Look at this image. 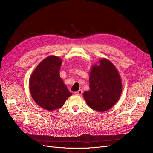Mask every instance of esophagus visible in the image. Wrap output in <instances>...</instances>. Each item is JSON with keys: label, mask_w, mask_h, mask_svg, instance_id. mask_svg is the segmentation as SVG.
I'll return each mask as SVG.
<instances>
[{"label": "esophagus", "mask_w": 153, "mask_h": 153, "mask_svg": "<svg viewBox=\"0 0 153 153\" xmlns=\"http://www.w3.org/2000/svg\"><path fill=\"white\" fill-rule=\"evenodd\" d=\"M74 94H76V95L81 96V95H82V94H83V91H82V89H80V90H78V91H76V92H74Z\"/></svg>", "instance_id": "esophagus-1"}]
</instances>
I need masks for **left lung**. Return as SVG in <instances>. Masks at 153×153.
<instances>
[{
  "label": "left lung",
  "instance_id": "left-lung-1",
  "mask_svg": "<svg viewBox=\"0 0 153 153\" xmlns=\"http://www.w3.org/2000/svg\"><path fill=\"white\" fill-rule=\"evenodd\" d=\"M123 91L122 80L117 68L108 59L102 58L90 69L89 90L84 98L88 106L97 112H105L120 98Z\"/></svg>",
  "mask_w": 153,
  "mask_h": 153
}]
</instances>
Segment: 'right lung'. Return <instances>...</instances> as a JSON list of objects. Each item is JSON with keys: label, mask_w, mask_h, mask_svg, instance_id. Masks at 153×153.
<instances>
[{"label": "right lung", "mask_w": 153, "mask_h": 153, "mask_svg": "<svg viewBox=\"0 0 153 153\" xmlns=\"http://www.w3.org/2000/svg\"><path fill=\"white\" fill-rule=\"evenodd\" d=\"M62 59L50 55L41 61L31 74L29 90L35 103L52 111L61 108L72 93L60 76Z\"/></svg>", "instance_id": "obj_1"}]
</instances>
